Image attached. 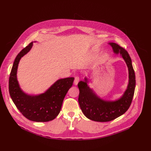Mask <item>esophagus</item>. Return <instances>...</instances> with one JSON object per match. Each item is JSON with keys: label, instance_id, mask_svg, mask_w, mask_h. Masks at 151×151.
<instances>
[{"label": "esophagus", "instance_id": "obj_1", "mask_svg": "<svg viewBox=\"0 0 151 151\" xmlns=\"http://www.w3.org/2000/svg\"><path fill=\"white\" fill-rule=\"evenodd\" d=\"M78 82H79V77L77 76H76L75 77V79H74V85H77V83H78Z\"/></svg>", "mask_w": 151, "mask_h": 151}]
</instances>
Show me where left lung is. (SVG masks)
Returning <instances> with one entry per match:
<instances>
[{
	"label": "left lung",
	"instance_id": "obj_1",
	"mask_svg": "<svg viewBox=\"0 0 151 151\" xmlns=\"http://www.w3.org/2000/svg\"><path fill=\"white\" fill-rule=\"evenodd\" d=\"M115 53H120L128 69L129 81L127 88L120 99L116 101H104L99 98L87 85L88 80L78 83L79 89L78 103L85 116L96 122H109L124 114L130 107L133 98L136 85L134 71L132 60L127 50L116 43H109Z\"/></svg>",
	"mask_w": 151,
	"mask_h": 151
}]
</instances>
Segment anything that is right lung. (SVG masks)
<instances>
[{"instance_id": "1", "label": "right lung", "mask_w": 151, "mask_h": 151, "mask_svg": "<svg viewBox=\"0 0 151 151\" xmlns=\"http://www.w3.org/2000/svg\"><path fill=\"white\" fill-rule=\"evenodd\" d=\"M32 45L33 42H31L16 57L9 77V93L17 109L26 118L34 122H44L53 120L59 114L64 98L73 85L74 78L59 79L42 94L35 96L26 94L18 82L17 69L21 57L29 52Z\"/></svg>"}]
</instances>
